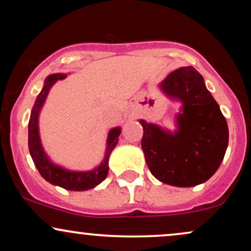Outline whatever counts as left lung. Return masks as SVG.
Returning <instances> with one entry per match:
<instances>
[{
	"instance_id": "obj_1",
	"label": "left lung",
	"mask_w": 251,
	"mask_h": 251,
	"mask_svg": "<svg viewBox=\"0 0 251 251\" xmlns=\"http://www.w3.org/2000/svg\"><path fill=\"white\" fill-rule=\"evenodd\" d=\"M159 88L181 107L174 132L139 120L150 171L162 183L179 188L204 183L217 171L226 154L229 142L226 118L192 66L170 73Z\"/></svg>"
}]
</instances>
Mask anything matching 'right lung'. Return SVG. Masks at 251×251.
<instances>
[{"label": "right lung", "instance_id": "right-lung-1", "mask_svg": "<svg viewBox=\"0 0 251 251\" xmlns=\"http://www.w3.org/2000/svg\"><path fill=\"white\" fill-rule=\"evenodd\" d=\"M66 76L67 74L55 73L46 77L45 85L37 96L33 109H31L29 124H28V148H29L31 159L35 164L36 169L39 170L40 175L46 180L50 181L53 185L70 190V191H86L88 189L96 188L107 177L109 155L117 146L119 135L122 133V128L113 127L109 129L105 157L100 165L97 166L96 169L89 170V171H71V170L62 168V166L51 162L50 158L48 157L42 148L39 132V116L50 88L57 80L65 79Z\"/></svg>", "mask_w": 251, "mask_h": 251}]
</instances>
